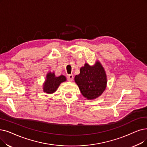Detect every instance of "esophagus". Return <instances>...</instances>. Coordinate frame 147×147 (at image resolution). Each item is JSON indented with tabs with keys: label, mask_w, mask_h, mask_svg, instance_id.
Returning <instances> with one entry per match:
<instances>
[{
	"label": "esophagus",
	"mask_w": 147,
	"mask_h": 147,
	"mask_svg": "<svg viewBox=\"0 0 147 147\" xmlns=\"http://www.w3.org/2000/svg\"><path fill=\"white\" fill-rule=\"evenodd\" d=\"M73 79H74V76H73V74H69V75H68V78H67V79H68V81L71 82V81L73 80Z\"/></svg>",
	"instance_id": "34e87169"
}]
</instances>
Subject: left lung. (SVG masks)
<instances>
[{"mask_svg":"<svg viewBox=\"0 0 147 147\" xmlns=\"http://www.w3.org/2000/svg\"><path fill=\"white\" fill-rule=\"evenodd\" d=\"M74 80L82 94L88 100L100 97L107 85L106 74L99 61H97L93 66L86 63L80 68V74L75 76Z\"/></svg>","mask_w":147,"mask_h":147,"instance_id":"8db88e82","label":"left lung"}]
</instances>
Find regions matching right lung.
Listing matches in <instances>:
<instances>
[{
	"label": "right lung",
	"instance_id": "add662e5",
	"mask_svg": "<svg viewBox=\"0 0 147 147\" xmlns=\"http://www.w3.org/2000/svg\"><path fill=\"white\" fill-rule=\"evenodd\" d=\"M65 81L66 78L64 76L56 77L55 73L49 72L47 74L46 81L43 84V91L47 94H52L57 90L61 83Z\"/></svg>",
	"mask_w": 147,
	"mask_h": 147
}]
</instances>
